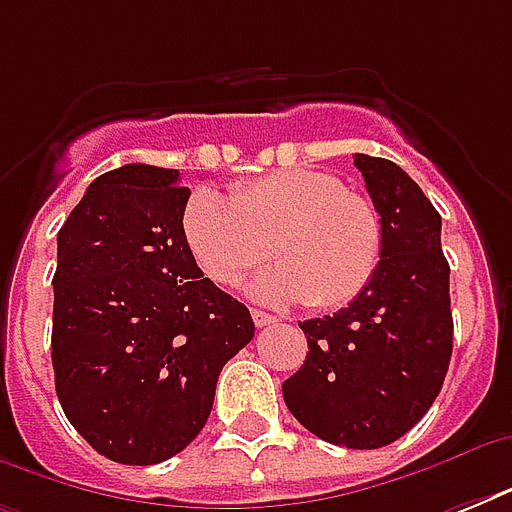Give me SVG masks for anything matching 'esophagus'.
Returning a JSON list of instances; mask_svg holds the SVG:
<instances>
[{
  "label": "esophagus",
  "instance_id": "34e87169",
  "mask_svg": "<svg viewBox=\"0 0 512 512\" xmlns=\"http://www.w3.org/2000/svg\"><path fill=\"white\" fill-rule=\"evenodd\" d=\"M252 321H255L257 329H263L276 324V316H271V313H265V311H252Z\"/></svg>",
  "mask_w": 512,
  "mask_h": 512
}]
</instances>
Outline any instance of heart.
<instances>
[{"mask_svg":"<svg viewBox=\"0 0 512 512\" xmlns=\"http://www.w3.org/2000/svg\"><path fill=\"white\" fill-rule=\"evenodd\" d=\"M183 236L204 276L220 287L239 284L271 249L279 265L257 276L252 297L273 305L303 300L313 311L356 300L382 249L372 201L311 167L244 180L233 185L231 199L196 188L185 201Z\"/></svg>","mask_w":512,"mask_h":512,"instance_id":"obj_1","label":"heart"}]
</instances>
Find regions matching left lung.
Returning <instances> with one entry per match:
<instances>
[{
  "instance_id": "left-lung-1",
  "label": "left lung",
  "mask_w": 512,
  "mask_h": 512,
  "mask_svg": "<svg viewBox=\"0 0 512 512\" xmlns=\"http://www.w3.org/2000/svg\"><path fill=\"white\" fill-rule=\"evenodd\" d=\"M380 215L372 281L335 316L300 321L305 364L281 390L313 436L348 449H380L412 430L436 401L452 358L449 263L441 215L398 164L356 154Z\"/></svg>"
}]
</instances>
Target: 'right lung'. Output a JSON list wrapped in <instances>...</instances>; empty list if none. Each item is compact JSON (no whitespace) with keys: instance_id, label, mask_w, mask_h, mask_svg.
I'll return each mask as SVG.
<instances>
[{"instance_id":"obj_1","label":"right lung","mask_w":512,"mask_h":512,"mask_svg":"<svg viewBox=\"0 0 512 512\" xmlns=\"http://www.w3.org/2000/svg\"><path fill=\"white\" fill-rule=\"evenodd\" d=\"M180 172L124 164L92 180L58 233L52 369L68 422L103 457L156 465L204 428L220 369L252 337L183 236Z\"/></svg>"}]
</instances>
